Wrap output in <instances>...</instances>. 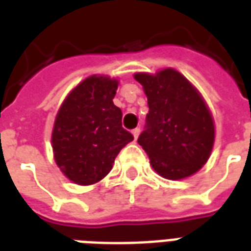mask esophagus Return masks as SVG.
<instances>
[{
	"mask_svg": "<svg viewBox=\"0 0 251 251\" xmlns=\"http://www.w3.org/2000/svg\"><path fill=\"white\" fill-rule=\"evenodd\" d=\"M131 134H133V137H134V138L137 140V137L140 136V127H136V129H133V130H131Z\"/></svg>",
	"mask_w": 251,
	"mask_h": 251,
	"instance_id": "1",
	"label": "esophagus"
}]
</instances>
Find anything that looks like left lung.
Returning <instances> with one entry per match:
<instances>
[{"instance_id":"8db88e82","label":"left lung","mask_w":251,"mask_h":251,"mask_svg":"<svg viewBox=\"0 0 251 251\" xmlns=\"http://www.w3.org/2000/svg\"><path fill=\"white\" fill-rule=\"evenodd\" d=\"M148 98L147 126L138 144L152 168L168 180L196 174L210 158L215 141L214 118L203 97L174 68L137 72Z\"/></svg>"}]
</instances>
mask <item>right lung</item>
I'll return each mask as SVG.
<instances>
[{
  "label": "right lung",
  "mask_w": 251,
  "mask_h": 251,
  "mask_svg": "<svg viewBox=\"0 0 251 251\" xmlns=\"http://www.w3.org/2000/svg\"><path fill=\"white\" fill-rule=\"evenodd\" d=\"M118 80L91 75L63 100L53 130V158L63 175L79 185L98 183L109 174L122 148L133 141L113 103Z\"/></svg>",
  "instance_id": "right-lung-1"
}]
</instances>
